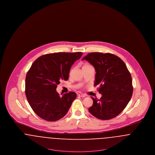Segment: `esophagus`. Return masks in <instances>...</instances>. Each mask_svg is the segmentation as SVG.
Returning a JSON list of instances; mask_svg holds the SVG:
<instances>
[{
  "label": "esophagus",
  "mask_w": 155,
  "mask_h": 155,
  "mask_svg": "<svg viewBox=\"0 0 155 155\" xmlns=\"http://www.w3.org/2000/svg\"><path fill=\"white\" fill-rule=\"evenodd\" d=\"M78 96H81V97H85V95L82 94H78Z\"/></svg>",
  "instance_id": "esophagus-1"
}]
</instances>
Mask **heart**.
Instances as JSON below:
<instances>
[{
  "label": "heart",
  "instance_id": "1",
  "mask_svg": "<svg viewBox=\"0 0 155 155\" xmlns=\"http://www.w3.org/2000/svg\"><path fill=\"white\" fill-rule=\"evenodd\" d=\"M89 66H92L91 64H89L88 63H85L84 65H83V66H82V68H84V67H87Z\"/></svg>",
  "mask_w": 155,
  "mask_h": 155
}]
</instances>
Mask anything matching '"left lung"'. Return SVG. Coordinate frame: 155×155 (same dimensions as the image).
Listing matches in <instances>:
<instances>
[{
	"instance_id": "obj_1",
	"label": "left lung",
	"mask_w": 155,
	"mask_h": 155,
	"mask_svg": "<svg viewBox=\"0 0 155 155\" xmlns=\"http://www.w3.org/2000/svg\"><path fill=\"white\" fill-rule=\"evenodd\" d=\"M86 60L94 67V85L99 86L100 99L92 97L93 104L89 111L101 120H109L118 116L130 102L133 95L132 78L124 62L111 53H89Z\"/></svg>"
}]
</instances>
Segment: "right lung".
Listing matches in <instances>:
<instances>
[{
  "mask_svg": "<svg viewBox=\"0 0 155 155\" xmlns=\"http://www.w3.org/2000/svg\"><path fill=\"white\" fill-rule=\"evenodd\" d=\"M82 52L45 54L32 63L25 78V95L32 109L41 118L55 121L63 117L77 97L74 92L62 96L56 91L60 81L68 79L71 67Z\"/></svg>",
  "mask_w": 155,
  "mask_h": 155,
  "instance_id": "1",
  "label": "right lung"
}]
</instances>
